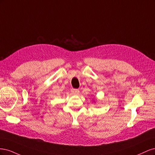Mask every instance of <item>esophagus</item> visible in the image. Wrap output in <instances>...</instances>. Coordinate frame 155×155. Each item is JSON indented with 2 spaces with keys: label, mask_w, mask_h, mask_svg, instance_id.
<instances>
[{
  "label": "esophagus",
  "mask_w": 155,
  "mask_h": 155,
  "mask_svg": "<svg viewBox=\"0 0 155 155\" xmlns=\"http://www.w3.org/2000/svg\"><path fill=\"white\" fill-rule=\"evenodd\" d=\"M72 92L74 94H78L79 93V90L78 89H72Z\"/></svg>",
  "instance_id": "34e87169"
}]
</instances>
